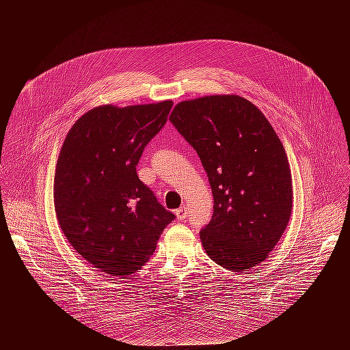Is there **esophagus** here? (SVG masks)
I'll return each mask as SVG.
<instances>
[{
	"instance_id": "esophagus-1",
	"label": "esophagus",
	"mask_w": 350,
	"mask_h": 350,
	"mask_svg": "<svg viewBox=\"0 0 350 350\" xmlns=\"http://www.w3.org/2000/svg\"><path fill=\"white\" fill-rule=\"evenodd\" d=\"M187 214H189L187 206H181L178 210H176V215H177L178 219H186Z\"/></svg>"
}]
</instances>
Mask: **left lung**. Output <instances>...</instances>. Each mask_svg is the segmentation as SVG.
Masks as SVG:
<instances>
[{
  "label": "left lung",
  "instance_id": "8db88e82",
  "mask_svg": "<svg viewBox=\"0 0 350 350\" xmlns=\"http://www.w3.org/2000/svg\"><path fill=\"white\" fill-rule=\"evenodd\" d=\"M170 122L197 152L214 197L200 240L210 258L234 272L261 264L292 211L284 146L261 110L237 95L176 105Z\"/></svg>",
  "mask_w": 350,
  "mask_h": 350
}]
</instances>
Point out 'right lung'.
<instances>
[{
  "instance_id": "add662e5",
  "label": "right lung",
  "mask_w": 350,
  "mask_h": 350,
  "mask_svg": "<svg viewBox=\"0 0 350 350\" xmlns=\"http://www.w3.org/2000/svg\"><path fill=\"white\" fill-rule=\"evenodd\" d=\"M172 106H98L75 122L62 144L53 178L58 223L82 258L112 277L140 269L174 219L136 172Z\"/></svg>"
}]
</instances>
